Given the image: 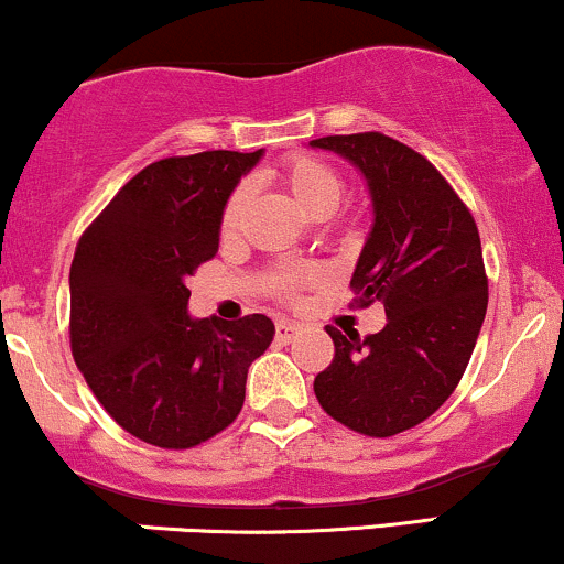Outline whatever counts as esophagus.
Listing matches in <instances>:
<instances>
[{"mask_svg": "<svg viewBox=\"0 0 564 564\" xmlns=\"http://www.w3.org/2000/svg\"><path fill=\"white\" fill-rule=\"evenodd\" d=\"M299 333H301V325L288 323V319H280V323H276V341L280 344H290Z\"/></svg>", "mask_w": 564, "mask_h": 564, "instance_id": "obj_1", "label": "esophagus"}]
</instances>
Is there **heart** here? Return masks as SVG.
Masks as SVG:
<instances>
[{"label": "heart", "mask_w": 564, "mask_h": 564, "mask_svg": "<svg viewBox=\"0 0 564 564\" xmlns=\"http://www.w3.org/2000/svg\"><path fill=\"white\" fill-rule=\"evenodd\" d=\"M280 180L290 191V196L299 202V207L304 209L306 215L317 217V220L333 215L344 198L341 172H338L333 163L319 159V155H308V153L288 155V159L280 163ZM247 202H250V187L247 185L234 187L231 196H228L226 204H223V215H220L223 234L236 231L241 215H245ZM314 276H317V271L314 269L290 265V269L274 271V276H271L269 282V290L280 301H295L299 290L312 282Z\"/></svg>", "instance_id": "heart-1"}]
</instances>
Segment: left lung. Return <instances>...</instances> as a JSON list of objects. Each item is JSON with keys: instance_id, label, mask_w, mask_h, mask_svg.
I'll return each instance as SVG.
<instances>
[{"instance_id": "8db88e82", "label": "left lung", "mask_w": 564, "mask_h": 564, "mask_svg": "<svg viewBox=\"0 0 564 564\" xmlns=\"http://www.w3.org/2000/svg\"><path fill=\"white\" fill-rule=\"evenodd\" d=\"M366 174L373 228L349 288L384 304L387 325L360 338L328 325L330 366L314 379L325 414L371 438L420 425L446 403L474 355L489 284L470 209L425 155L362 131L312 139Z\"/></svg>"}]
</instances>
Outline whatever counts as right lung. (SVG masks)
Segmentation results:
<instances>
[{
	"label": "right lung",
	"mask_w": 564,
	"mask_h": 564,
	"mask_svg": "<svg viewBox=\"0 0 564 564\" xmlns=\"http://www.w3.org/2000/svg\"><path fill=\"white\" fill-rule=\"evenodd\" d=\"M260 159L204 150L134 174L83 231L69 271V344L96 401L161 449L215 438L245 405L274 323L187 314V276L217 256L223 204Z\"/></svg>",
	"instance_id": "1"
}]
</instances>
